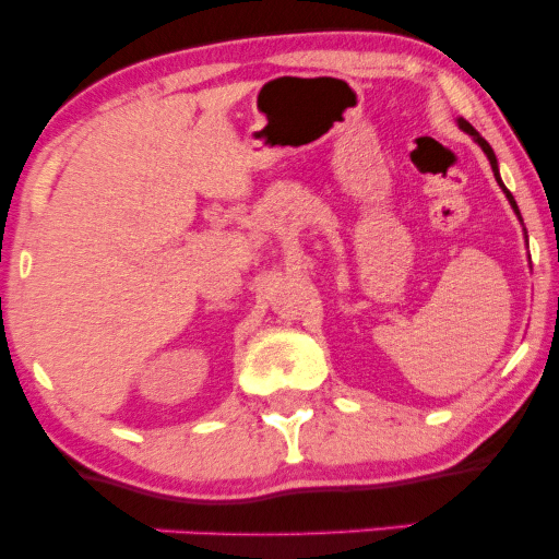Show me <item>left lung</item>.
Here are the masks:
<instances>
[{
    "label": "left lung",
    "instance_id": "obj_1",
    "mask_svg": "<svg viewBox=\"0 0 559 559\" xmlns=\"http://www.w3.org/2000/svg\"><path fill=\"white\" fill-rule=\"evenodd\" d=\"M457 126H460V128H463V131H465V133H471V136L478 141V146H480V150H484V152H486V157H489V163H491V170H493V176H497V183H499V186H502V189H504L502 178H499V168H497V157H493V150H491V146H489V141H486L484 136H480V133L476 131V128H473V126H471V123H467V120H463V118H460V120H457ZM504 194H507V199H510L512 210H515V213H518V204H515V199H512V194H510V191H507V189H504ZM518 217H521V213H518Z\"/></svg>",
    "mask_w": 559,
    "mask_h": 559
}]
</instances>
